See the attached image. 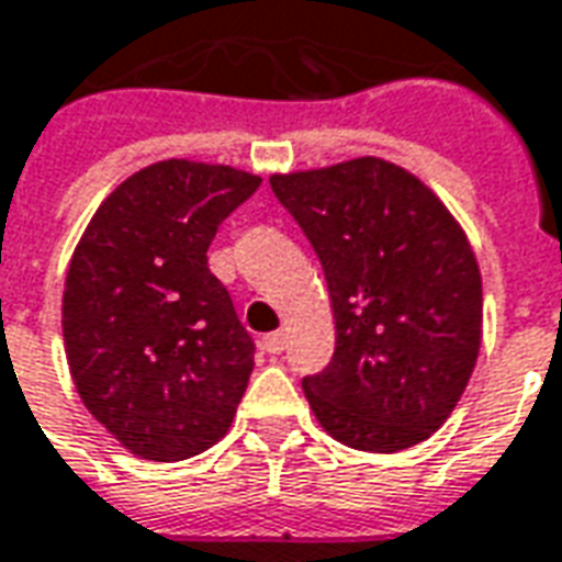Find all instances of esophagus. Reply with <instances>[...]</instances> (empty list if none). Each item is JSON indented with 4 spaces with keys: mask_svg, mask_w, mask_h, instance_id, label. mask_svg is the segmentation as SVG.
Masks as SVG:
<instances>
[{
    "mask_svg": "<svg viewBox=\"0 0 562 562\" xmlns=\"http://www.w3.org/2000/svg\"><path fill=\"white\" fill-rule=\"evenodd\" d=\"M261 347H265V352H270V356H280L282 349H285V337H282V331L265 335L261 337Z\"/></svg>",
    "mask_w": 562,
    "mask_h": 562,
    "instance_id": "1",
    "label": "esophagus"
}]
</instances>
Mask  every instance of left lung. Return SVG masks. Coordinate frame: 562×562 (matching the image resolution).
Masks as SVG:
<instances>
[{"instance_id":"1","label":"left lung","mask_w":562,"mask_h":562,"mask_svg":"<svg viewBox=\"0 0 562 562\" xmlns=\"http://www.w3.org/2000/svg\"><path fill=\"white\" fill-rule=\"evenodd\" d=\"M335 310V356L304 376L335 441L395 453L441 429L481 349L484 292L465 231L414 172L380 158L270 176Z\"/></svg>"}]
</instances>
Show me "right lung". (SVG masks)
<instances>
[{
    "instance_id": "obj_1",
    "label": "right lung",
    "mask_w": 562,
    "mask_h": 562,
    "mask_svg": "<svg viewBox=\"0 0 562 562\" xmlns=\"http://www.w3.org/2000/svg\"><path fill=\"white\" fill-rule=\"evenodd\" d=\"M261 179L160 160L103 200L63 289V340L81 402L131 453L176 462L234 423L255 344L206 249Z\"/></svg>"
}]
</instances>
